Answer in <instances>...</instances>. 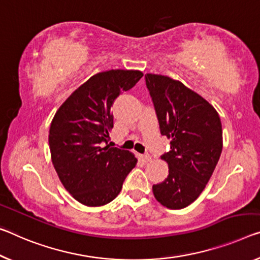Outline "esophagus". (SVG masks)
<instances>
[{
	"label": "esophagus",
	"mask_w": 260,
	"mask_h": 260,
	"mask_svg": "<svg viewBox=\"0 0 260 260\" xmlns=\"http://www.w3.org/2000/svg\"><path fill=\"white\" fill-rule=\"evenodd\" d=\"M139 158L144 161H151V155L150 154H139Z\"/></svg>",
	"instance_id": "1"
}]
</instances>
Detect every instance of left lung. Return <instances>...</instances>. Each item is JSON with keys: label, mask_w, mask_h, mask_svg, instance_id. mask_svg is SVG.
<instances>
[{"label": "left lung", "mask_w": 260, "mask_h": 260, "mask_svg": "<svg viewBox=\"0 0 260 260\" xmlns=\"http://www.w3.org/2000/svg\"><path fill=\"white\" fill-rule=\"evenodd\" d=\"M162 136L171 150L162 154L169 175L153 185L155 200L170 209L189 206L205 189L223 147L221 119L215 108L178 80L145 75Z\"/></svg>", "instance_id": "8db88e82"}]
</instances>
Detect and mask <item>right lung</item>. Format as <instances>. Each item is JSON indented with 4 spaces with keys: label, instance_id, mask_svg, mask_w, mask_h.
<instances>
[{
    "label": "right lung",
    "instance_id": "obj_1",
    "mask_svg": "<svg viewBox=\"0 0 260 260\" xmlns=\"http://www.w3.org/2000/svg\"><path fill=\"white\" fill-rule=\"evenodd\" d=\"M142 77L141 71L127 70L95 74L70 95L52 119V164L66 190L82 205L99 207L113 201L137 164L129 151L108 145V138L114 126L110 108L115 99Z\"/></svg>",
    "mask_w": 260,
    "mask_h": 260
}]
</instances>
